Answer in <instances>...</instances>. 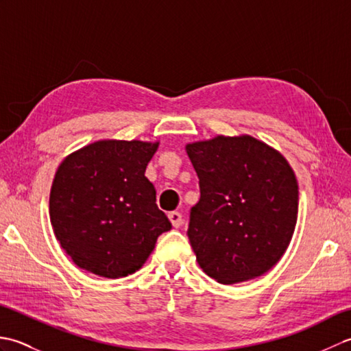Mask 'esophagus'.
<instances>
[{
  "label": "esophagus",
  "instance_id": "34e87169",
  "mask_svg": "<svg viewBox=\"0 0 351 351\" xmlns=\"http://www.w3.org/2000/svg\"><path fill=\"white\" fill-rule=\"evenodd\" d=\"M169 220L171 221V225H173V228H180V226H182V223H184L182 214L180 211L169 213Z\"/></svg>",
  "mask_w": 351,
  "mask_h": 351
}]
</instances>
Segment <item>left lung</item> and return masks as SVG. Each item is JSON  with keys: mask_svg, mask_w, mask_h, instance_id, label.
Masks as SVG:
<instances>
[{"mask_svg": "<svg viewBox=\"0 0 351 351\" xmlns=\"http://www.w3.org/2000/svg\"><path fill=\"white\" fill-rule=\"evenodd\" d=\"M185 151L200 187L187 230L200 268L225 285L263 276L288 249L299 213L285 156L252 136H217Z\"/></svg>", "mask_w": 351, "mask_h": 351, "instance_id": "left-lung-1", "label": "left lung"}]
</instances>
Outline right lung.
I'll list each match as a JSON object with an SVG mask.
<instances>
[{
    "label": "right lung",
    "instance_id": "right-lung-1",
    "mask_svg": "<svg viewBox=\"0 0 351 351\" xmlns=\"http://www.w3.org/2000/svg\"><path fill=\"white\" fill-rule=\"evenodd\" d=\"M158 141L99 140L66 156L49 193L56 238L80 268L108 279L136 273L171 229L145 176Z\"/></svg>",
    "mask_w": 351,
    "mask_h": 351
}]
</instances>
